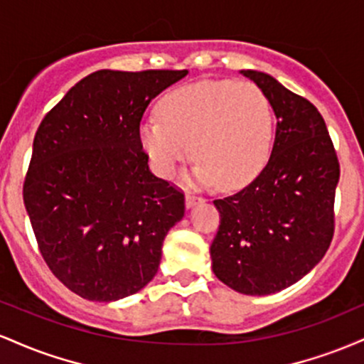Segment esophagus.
<instances>
[{
    "instance_id": "1",
    "label": "esophagus",
    "mask_w": 364,
    "mask_h": 364,
    "mask_svg": "<svg viewBox=\"0 0 364 364\" xmlns=\"http://www.w3.org/2000/svg\"><path fill=\"white\" fill-rule=\"evenodd\" d=\"M200 202H203V198H202V196H198V195H193V193H188V195H186V207H188V208L195 207L196 203H200Z\"/></svg>"
}]
</instances>
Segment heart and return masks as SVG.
<instances>
[{"mask_svg": "<svg viewBox=\"0 0 364 364\" xmlns=\"http://www.w3.org/2000/svg\"><path fill=\"white\" fill-rule=\"evenodd\" d=\"M159 118L140 124V144L159 176L173 178L193 154V179L229 190L252 183L269 162L274 111L250 82H196L166 94Z\"/></svg>", "mask_w": 364, "mask_h": 364, "instance_id": "1", "label": "heart"}]
</instances>
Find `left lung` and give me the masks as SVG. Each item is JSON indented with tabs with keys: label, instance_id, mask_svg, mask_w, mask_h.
I'll return each instance as SVG.
<instances>
[{
	"label": "left lung",
	"instance_id": "obj_1",
	"mask_svg": "<svg viewBox=\"0 0 364 364\" xmlns=\"http://www.w3.org/2000/svg\"><path fill=\"white\" fill-rule=\"evenodd\" d=\"M269 97L277 128L262 173L214 200L220 214L212 270L241 294L265 296L303 279L327 253L341 169L327 124L310 101L270 75L241 70Z\"/></svg>",
	"mask_w": 364,
	"mask_h": 364
}]
</instances>
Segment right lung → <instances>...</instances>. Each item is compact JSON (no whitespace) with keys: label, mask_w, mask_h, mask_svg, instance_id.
<instances>
[{"label":"right lung","mask_w":364,"mask_h":364,"mask_svg":"<svg viewBox=\"0 0 364 364\" xmlns=\"http://www.w3.org/2000/svg\"><path fill=\"white\" fill-rule=\"evenodd\" d=\"M186 75L99 70L37 128L25 208L51 272L89 301L147 286L166 235L185 215V195L150 173L139 132L150 101Z\"/></svg>","instance_id":"add662e5"}]
</instances>
